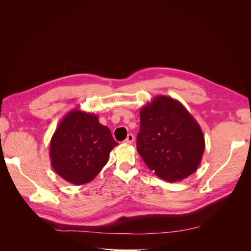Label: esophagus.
Listing matches in <instances>:
<instances>
[{
  "instance_id": "1",
  "label": "esophagus",
  "mask_w": 251,
  "mask_h": 251,
  "mask_svg": "<svg viewBox=\"0 0 251 251\" xmlns=\"http://www.w3.org/2000/svg\"><path fill=\"white\" fill-rule=\"evenodd\" d=\"M133 141H134V136L132 134H128L126 139L125 140V142L127 143V144H131V143H133Z\"/></svg>"
}]
</instances>
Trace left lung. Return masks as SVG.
<instances>
[{
    "label": "left lung",
    "instance_id": "1",
    "mask_svg": "<svg viewBox=\"0 0 251 251\" xmlns=\"http://www.w3.org/2000/svg\"><path fill=\"white\" fill-rule=\"evenodd\" d=\"M204 135L183 104L157 95L140 109L137 151L156 176L169 182L191 176L202 160Z\"/></svg>",
    "mask_w": 251,
    "mask_h": 251
}]
</instances>
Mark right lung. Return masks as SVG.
Instances as JSON below:
<instances>
[{
	"label": "right lung",
	"instance_id": "right-lung-1",
	"mask_svg": "<svg viewBox=\"0 0 251 251\" xmlns=\"http://www.w3.org/2000/svg\"><path fill=\"white\" fill-rule=\"evenodd\" d=\"M110 128L94 113L71 110L59 121L50 141L49 156L54 172L69 183L92 181L107 164L117 146Z\"/></svg>",
	"mask_w": 251,
	"mask_h": 251
}]
</instances>
